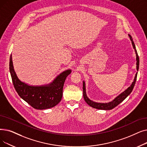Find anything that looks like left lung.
<instances>
[{
	"instance_id": "8db88e82",
	"label": "left lung",
	"mask_w": 147,
	"mask_h": 147,
	"mask_svg": "<svg viewBox=\"0 0 147 147\" xmlns=\"http://www.w3.org/2000/svg\"><path fill=\"white\" fill-rule=\"evenodd\" d=\"M129 36L130 37V39L131 41L132 46L133 47V49H135L136 55V69L138 71L139 69V56L138 55V52L136 49V47L135 45V43H134L132 37L129 34ZM137 74L138 73L136 74L135 79H134L133 82H132L131 85L130 86H129L128 88H127L125 91H124L123 92L119 94L118 97H117L115 98L113 101L109 102V103H96V102H94L92 100L89 99L86 95V88H85V83L84 81L83 82V95H84V98L85 101H86V103L90 106L91 107L95 108V109H100V110H111L113 108L117 106H118L120 103H121L125 98L128 96V95L131 92L135 86L136 78H137Z\"/></svg>"
}]
</instances>
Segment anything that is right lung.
Masks as SVG:
<instances>
[{"label":"right lung","mask_w":147,"mask_h":147,"mask_svg":"<svg viewBox=\"0 0 147 147\" xmlns=\"http://www.w3.org/2000/svg\"><path fill=\"white\" fill-rule=\"evenodd\" d=\"M9 71L14 86L18 95L36 109H47L58 105L62 97L63 87L71 69L61 73L50 84L30 86L19 80L14 69L12 55L9 59Z\"/></svg>","instance_id":"right-lung-1"}]
</instances>
